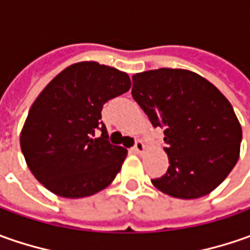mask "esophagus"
Returning a JSON list of instances; mask_svg holds the SVG:
<instances>
[{
	"label": "esophagus",
	"instance_id": "esophagus-1",
	"mask_svg": "<svg viewBox=\"0 0 250 250\" xmlns=\"http://www.w3.org/2000/svg\"><path fill=\"white\" fill-rule=\"evenodd\" d=\"M133 150H135V153H138V154H142L143 151H145V145L140 142V140H138L136 143H135V146H133Z\"/></svg>",
	"mask_w": 250,
	"mask_h": 250
}]
</instances>
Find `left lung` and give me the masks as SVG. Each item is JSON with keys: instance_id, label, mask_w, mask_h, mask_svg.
<instances>
[{"instance_id": "1", "label": "left lung", "mask_w": 250, "mask_h": 250, "mask_svg": "<svg viewBox=\"0 0 250 250\" xmlns=\"http://www.w3.org/2000/svg\"><path fill=\"white\" fill-rule=\"evenodd\" d=\"M132 97L164 129L167 172L151 184L178 199L214 190L239 159L242 128L226 96L200 75L160 68L132 76Z\"/></svg>"}]
</instances>
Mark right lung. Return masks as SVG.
<instances>
[{"label":"right lung","mask_w":250,"mask_h":250,"mask_svg":"<svg viewBox=\"0 0 250 250\" xmlns=\"http://www.w3.org/2000/svg\"><path fill=\"white\" fill-rule=\"evenodd\" d=\"M129 89L128 73L94 61L73 63L44 87L21 133L26 164L40 184L69 199L110 185L128 151L108 142L101 110ZM97 129L102 136L93 138Z\"/></svg>","instance_id":"1"}]
</instances>
